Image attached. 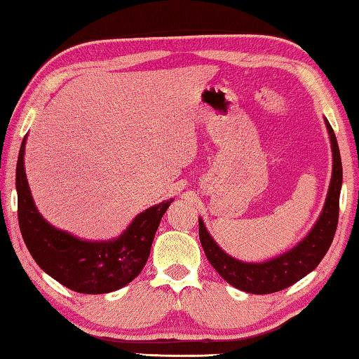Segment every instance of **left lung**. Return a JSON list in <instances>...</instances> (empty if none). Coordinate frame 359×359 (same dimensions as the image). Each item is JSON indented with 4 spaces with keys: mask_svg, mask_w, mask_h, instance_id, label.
I'll use <instances>...</instances> for the list:
<instances>
[{
    "mask_svg": "<svg viewBox=\"0 0 359 359\" xmlns=\"http://www.w3.org/2000/svg\"><path fill=\"white\" fill-rule=\"evenodd\" d=\"M332 149V175L327 190L325 208L321 210L315 226L306 238L291 250L280 257L263 261V263H244L228 253H224L217 242L212 239L204 222L199 218V241L205 257L214 269L234 288L252 294H269L291 287L306 277L320 264V261L331 247L339 220V196L342 187V161H340L339 145L330 121L325 118Z\"/></svg>",
    "mask_w": 359,
    "mask_h": 359,
    "instance_id": "obj_1",
    "label": "left lung"
}]
</instances>
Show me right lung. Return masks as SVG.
Instances as JSON below:
<instances>
[{
    "label": "right lung",
    "instance_id": "1",
    "mask_svg": "<svg viewBox=\"0 0 359 359\" xmlns=\"http://www.w3.org/2000/svg\"><path fill=\"white\" fill-rule=\"evenodd\" d=\"M25 142L27 136L17 160V214L22 238L38 266L66 288L83 294L111 293L135 280L147 263L158 224L174 199L141 212L117 239H77L47 223L36 209L23 166Z\"/></svg>",
    "mask_w": 359,
    "mask_h": 359
}]
</instances>
